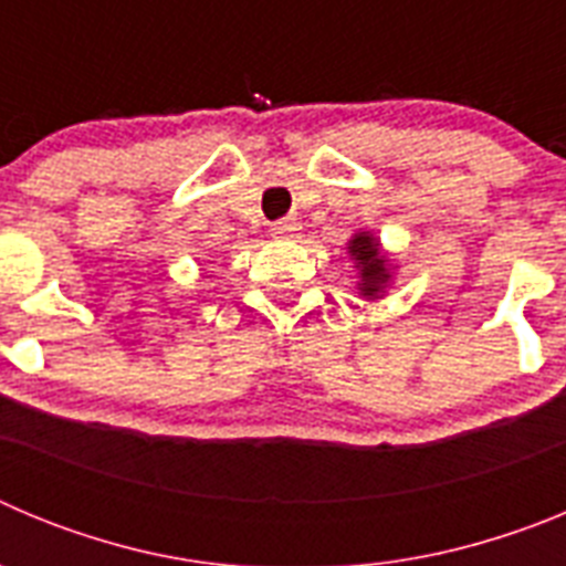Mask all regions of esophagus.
Wrapping results in <instances>:
<instances>
[{"instance_id":"34e87169","label":"esophagus","mask_w":566,"mask_h":566,"mask_svg":"<svg viewBox=\"0 0 566 566\" xmlns=\"http://www.w3.org/2000/svg\"><path fill=\"white\" fill-rule=\"evenodd\" d=\"M297 234V221H292V218H286V221H277L272 227V238L277 240H289Z\"/></svg>"}]
</instances>
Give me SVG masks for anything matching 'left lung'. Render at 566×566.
<instances>
[{
  "mask_svg": "<svg viewBox=\"0 0 566 566\" xmlns=\"http://www.w3.org/2000/svg\"><path fill=\"white\" fill-rule=\"evenodd\" d=\"M352 254L354 260L359 263V272H363V283H359V292L363 294H377L382 289V283L388 280L385 274V263L379 258V249H377V240L368 238V234H357L352 240Z\"/></svg>",
  "mask_w": 566,
  "mask_h": 566,
  "instance_id": "left-lung-1",
  "label": "left lung"
}]
</instances>
